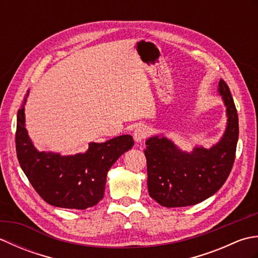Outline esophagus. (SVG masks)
<instances>
[{"mask_svg":"<svg viewBox=\"0 0 258 258\" xmlns=\"http://www.w3.org/2000/svg\"><path fill=\"white\" fill-rule=\"evenodd\" d=\"M150 128L147 127L145 125H140L138 127L135 128L133 136H134V140L138 142V143H141L142 141H144L147 136L150 135Z\"/></svg>","mask_w":258,"mask_h":258,"instance_id":"34e87169","label":"esophagus"}]
</instances>
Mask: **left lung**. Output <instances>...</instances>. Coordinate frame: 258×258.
Wrapping results in <instances>:
<instances>
[{
	"label": "left lung",
	"instance_id": "left-lung-1",
	"mask_svg": "<svg viewBox=\"0 0 258 258\" xmlns=\"http://www.w3.org/2000/svg\"><path fill=\"white\" fill-rule=\"evenodd\" d=\"M218 92L226 106L227 127L221 141L210 150L195 147L186 153L164 136L146 141L147 187L160 205H195L215 194L226 182L236 153L238 115L225 81H220Z\"/></svg>",
	"mask_w": 258,
	"mask_h": 258
}]
</instances>
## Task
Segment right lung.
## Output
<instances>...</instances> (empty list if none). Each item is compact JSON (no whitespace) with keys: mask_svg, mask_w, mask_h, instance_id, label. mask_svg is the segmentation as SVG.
Wrapping results in <instances>:
<instances>
[{"mask_svg":"<svg viewBox=\"0 0 258 258\" xmlns=\"http://www.w3.org/2000/svg\"><path fill=\"white\" fill-rule=\"evenodd\" d=\"M25 102L26 97L18 111L16 155L36 193L56 207L86 210L96 205L104 196L108 169L134 145L132 136L120 135L104 143H90L84 154L61 156L38 152L25 128Z\"/></svg>","mask_w":258,"mask_h":258,"instance_id":"right-lung-1","label":"right lung"}]
</instances>
